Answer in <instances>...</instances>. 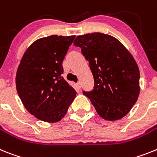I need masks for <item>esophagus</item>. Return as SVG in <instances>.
Instances as JSON below:
<instances>
[{
    "instance_id": "34e87169",
    "label": "esophagus",
    "mask_w": 157,
    "mask_h": 157,
    "mask_svg": "<svg viewBox=\"0 0 157 157\" xmlns=\"http://www.w3.org/2000/svg\"><path fill=\"white\" fill-rule=\"evenodd\" d=\"M76 87H77V89H80V83H77V84H76Z\"/></svg>"
}]
</instances>
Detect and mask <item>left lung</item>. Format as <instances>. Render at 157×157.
<instances>
[{
    "label": "left lung",
    "mask_w": 157,
    "mask_h": 157,
    "mask_svg": "<svg viewBox=\"0 0 157 157\" xmlns=\"http://www.w3.org/2000/svg\"><path fill=\"white\" fill-rule=\"evenodd\" d=\"M73 44L89 62L95 85L84 95L98 114L107 121L126 116L140 93V72L132 54L118 39L99 32L78 35Z\"/></svg>",
    "instance_id": "obj_1"
}]
</instances>
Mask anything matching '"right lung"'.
I'll return each mask as SVG.
<instances>
[{"instance_id": "add662e5", "label": "right lung", "mask_w": 157, "mask_h": 157, "mask_svg": "<svg viewBox=\"0 0 157 157\" xmlns=\"http://www.w3.org/2000/svg\"><path fill=\"white\" fill-rule=\"evenodd\" d=\"M74 39L57 35L41 38L22 57L16 90L27 111L41 121L59 122L76 97L74 88L62 76V62Z\"/></svg>"}]
</instances>
